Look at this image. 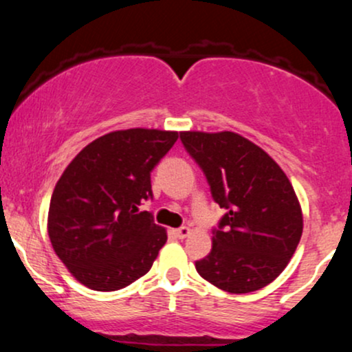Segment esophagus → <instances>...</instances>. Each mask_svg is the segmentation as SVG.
<instances>
[{
  "instance_id": "34e87169",
  "label": "esophagus",
  "mask_w": 352,
  "mask_h": 352,
  "mask_svg": "<svg viewBox=\"0 0 352 352\" xmlns=\"http://www.w3.org/2000/svg\"><path fill=\"white\" fill-rule=\"evenodd\" d=\"M190 235V228L188 227H180L175 230V236L180 238V240H184V238H187Z\"/></svg>"
}]
</instances>
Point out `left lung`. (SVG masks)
<instances>
[{"instance_id": "left-lung-1", "label": "left lung", "mask_w": 352, "mask_h": 352, "mask_svg": "<svg viewBox=\"0 0 352 352\" xmlns=\"http://www.w3.org/2000/svg\"><path fill=\"white\" fill-rule=\"evenodd\" d=\"M185 151L227 210L212 230L213 245L197 272L228 293L265 288L286 268L301 240L300 201L263 148L235 132H180Z\"/></svg>"}]
</instances>
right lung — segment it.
Segmentation results:
<instances>
[{
    "mask_svg": "<svg viewBox=\"0 0 352 352\" xmlns=\"http://www.w3.org/2000/svg\"><path fill=\"white\" fill-rule=\"evenodd\" d=\"M179 132L127 129L80 151L56 184L47 215L51 245L76 280L117 292L144 276L167 241L151 212V172Z\"/></svg>",
    "mask_w": 352,
    "mask_h": 352,
    "instance_id": "obj_1",
    "label": "right lung"
}]
</instances>
